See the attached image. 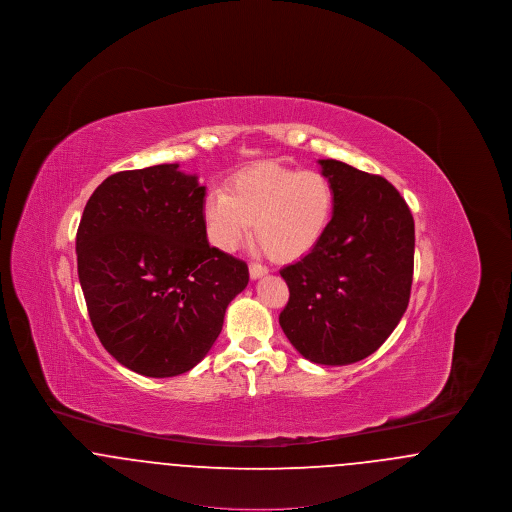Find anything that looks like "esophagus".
Instances as JSON below:
<instances>
[{
    "mask_svg": "<svg viewBox=\"0 0 512 512\" xmlns=\"http://www.w3.org/2000/svg\"><path fill=\"white\" fill-rule=\"evenodd\" d=\"M268 268L263 267V265H259V263H251L249 265V276L253 278V280H257V278H261V276H265L267 274Z\"/></svg>",
    "mask_w": 512,
    "mask_h": 512,
    "instance_id": "1",
    "label": "esophagus"
}]
</instances>
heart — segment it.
Instances as JSON below:
<instances>
[{"label": "heart", "instance_id": "1", "mask_svg": "<svg viewBox=\"0 0 512 512\" xmlns=\"http://www.w3.org/2000/svg\"><path fill=\"white\" fill-rule=\"evenodd\" d=\"M336 209L332 180L320 171L259 165L238 172L228 192L215 188L203 201L211 244L232 251L251 234L278 261H293L317 247Z\"/></svg>", "mask_w": 512, "mask_h": 512}]
</instances>
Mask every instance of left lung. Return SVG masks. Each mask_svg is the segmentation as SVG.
Wrapping results in <instances>:
<instances>
[{"label":"left lung","instance_id":"8db88e82","mask_svg":"<svg viewBox=\"0 0 512 512\" xmlns=\"http://www.w3.org/2000/svg\"><path fill=\"white\" fill-rule=\"evenodd\" d=\"M336 209L324 238L282 268L290 299L280 326L311 363L343 366L372 355L407 311L414 220L390 182L336 159H320Z\"/></svg>","mask_w":512,"mask_h":512}]
</instances>
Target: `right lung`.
I'll return each mask as SVG.
<instances>
[{"label":"right lung","instance_id":"add662e5","mask_svg":"<svg viewBox=\"0 0 512 512\" xmlns=\"http://www.w3.org/2000/svg\"><path fill=\"white\" fill-rule=\"evenodd\" d=\"M205 186L178 165L105 178L76 232L78 278L101 345L149 378L194 368L244 292V261L211 247Z\"/></svg>","mask_w":512,"mask_h":512}]
</instances>
